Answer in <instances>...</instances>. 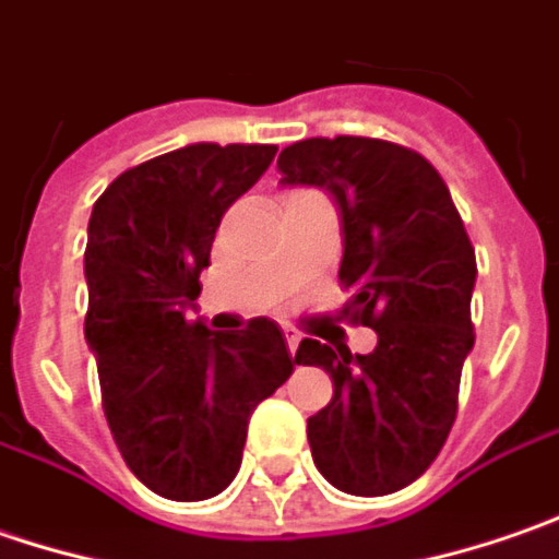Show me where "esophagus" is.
I'll list each match as a JSON object with an SVG mask.
<instances>
[{"label":"esophagus","instance_id":"esophagus-1","mask_svg":"<svg viewBox=\"0 0 559 559\" xmlns=\"http://www.w3.org/2000/svg\"><path fill=\"white\" fill-rule=\"evenodd\" d=\"M284 337H287V347H290V356H294L297 347H300V334L297 331H284Z\"/></svg>","mask_w":559,"mask_h":559}]
</instances>
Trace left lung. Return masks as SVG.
Segmentation results:
<instances>
[{
  "mask_svg": "<svg viewBox=\"0 0 559 559\" xmlns=\"http://www.w3.org/2000/svg\"><path fill=\"white\" fill-rule=\"evenodd\" d=\"M284 187H319L341 209L344 316L378 334L372 353L300 341L334 397L309 416L316 469L337 491L394 495L435 463L456 419L473 350L475 250L448 183L419 153L372 136H309L278 156Z\"/></svg>",
  "mask_w": 559,
  "mask_h": 559,
  "instance_id": "8db88e82",
  "label": "left lung"
}]
</instances>
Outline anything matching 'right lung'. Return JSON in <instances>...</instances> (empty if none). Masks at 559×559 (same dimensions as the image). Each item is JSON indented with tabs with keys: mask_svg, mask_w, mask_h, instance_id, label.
<instances>
[{
	"mask_svg": "<svg viewBox=\"0 0 559 559\" xmlns=\"http://www.w3.org/2000/svg\"><path fill=\"white\" fill-rule=\"evenodd\" d=\"M275 153L269 143H190L118 175L90 215L86 347L111 438L158 498L222 495L253 409L294 372L272 319L234 334L187 319L222 215Z\"/></svg>",
	"mask_w": 559,
	"mask_h": 559,
	"instance_id": "right-lung-1",
	"label": "right lung"
}]
</instances>
